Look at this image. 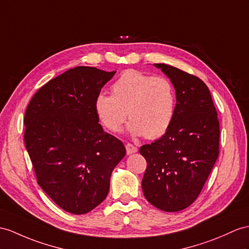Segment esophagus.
Listing matches in <instances>:
<instances>
[{"instance_id":"34e87169","label":"esophagus","mask_w":249,"mask_h":249,"mask_svg":"<svg viewBox=\"0 0 249 249\" xmlns=\"http://www.w3.org/2000/svg\"><path fill=\"white\" fill-rule=\"evenodd\" d=\"M125 149H126V154H133V153H136L137 152V148L135 145H133L132 143H126L125 144Z\"/></svg>"}]
</instances>
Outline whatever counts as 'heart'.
Wrapping results in <instances>:
<instances>
[{
	"label": "heart",
	"instance_id": "heart-1",
	"mask_svg": "<svg viewBox=\"0 0 249 249\" xmlns=\"http://www.w3.org/2000/svg\"><path fill=\"white\" fill-rule=\"evenodd\" d=\"M112 95L99 93L95 112L108 131L117 133L131 119L128 131L133 136L156 139L166 134L173 123L177 94L172 82L137 70H126L112 84Z\"/></svg>",
	"mask_w": 249,
	"mask_h": 249
}]
</instances>
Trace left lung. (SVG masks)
Wrapping results in <instances>:
<instances>
[{
    "mask_svg": "<svg viewBox=\"0 0 249 249\" xmlns=\"http://www.w3.org/2000/svg\"><path fill=\"white\" fill-rule=\"evenodd\" d=\"M154 65L170 78L177 107L166 134L139 148L147 160L142 186L149 203L177 212L196 201L214 166L220 152V123L201 79L171 65Z\"/></svg>",
    "mask_w": 249,
    "mask_h": 249,
    "instance_id": "left-lung-1",
    "label": "left lung"
}]
</instances>
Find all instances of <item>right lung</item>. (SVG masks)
<instances>
[{
  "label": "right lung",
  "mask_w": 249,
  "mask_h": 249,
  "mask_svg": "<svg viewBox=\"0 0 249 249\" xmlns=\"http://www.w3.org/2000/svg\"><path fill=\"white\" fill-rule=\"evenodd\" d=\"M116 71L77 66L52 79L27 106L24 142L39 186L60 208L84 214L105 201L125 155L102 129L95 98Z\"/></svg>",
  "instance_id": "1"
}]
</instances>
